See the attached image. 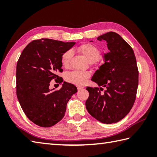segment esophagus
I'll list each match as a JSON object with an SVG mask.
<instances>
[{
  "mask_svg": "<svg viewBox=\"0 0 157 157\" xmlns=\"http://www.w3.org/2000/svg\"><path fill=\"white\" fill-rule=\"evenodd\" d=\"M77 88H78V91H80V90H82L83 88H84L83 87H82V86H78V87H77Z\"/></svg>",
  "mask_w": 157,
  "mask_h": 157,
  "instance_id": "esophagus-1",
  "label": "esophagus"
}]
</instances>
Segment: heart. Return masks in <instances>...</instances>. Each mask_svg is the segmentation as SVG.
I'll use <instances>...</instances> for the list:
<instances>
[{"label":"heart","instance_id":"heart-1","mask_svg":"<svg viewBox=\"0 0 157 157\" xmlns=\"http://www.w3.org/2000/svg\"><path fill=\"white\" fill-rule=\"evenodd\" d=\"M78 51L84 55V57L89 63H94L98 61L101 54L100 49L94 44H84L79 46ZM73 56V51L71 50L66 51L63 55L61 58L62 65L64 67L68 66L70 59ZM88 73L78 71H74L69 73L67 75V79L70 82L77 85H82L86 82L88 78Z\"/></svg>","mask_w":157,"mask_h":157}]
</instances>
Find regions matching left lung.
I'll use <instances>...</instances> for the list:
<instances>
[{"label":"left lung","instance_id":"1","mask_svg":"<svg viewBox=\"0 0 157 157\" xmlns=\"http://www.w3.org/2000/svg\"><path fill=\"white\" fill-rule=\"evenodd\" d=\"M97 40L107 43L109 52L104 54L105 63L91 79L100 88H86L89 97L86 107L98 121L111 124L124 118L134 105L138 70L134 51L121 36L110 32L100 36ZM102 87H106V90L101 95Z\"/></svg>","mask_w":157,"mask_h":157}]
</instances>
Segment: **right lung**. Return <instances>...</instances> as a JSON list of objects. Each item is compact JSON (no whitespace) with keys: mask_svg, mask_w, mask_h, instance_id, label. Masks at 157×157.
Returning <instances> with one entry per match:
<instances>
[{"mask_svg":"<svg viewBox=\"0 0 157 157\" xmlns=\"http://www.w3.org/2000/svg\"><path fill=\"white\" fill-rule=\"evenodd\" d=\"M75 42L52 39L35 40L23 49L17 64L16 92L28 119L37 125L48 128L61 121L67 104L77 92L75 86L63 81L61 58ZM52 79L62 86L59 91L49 88Z\"/></svg>","mask_w":157,"mask_h":157,"instance_id":"right-lung-1","label":"right lung"}]
</instances>
